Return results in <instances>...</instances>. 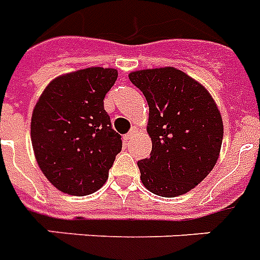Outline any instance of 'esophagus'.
Wrapping results in <instances>:
<instances>
[{
    "mask_svg": "<svg viewBox=\"0 0 260 260\" xmlns=\"http://www.w3.org/2000/svg\"><path fill=\"white\" fill-rule=\"evenodd\" d=\"M136 134H138V128H136V126H134V128H131L129 132H128V134L125 135V140H129V139H132Z\"/></svg>",
    "mask_w": 260,
    "mask_h": 260,
    "instance_id": "34e87169",
    "label": "esophagus"
}]
</instances>
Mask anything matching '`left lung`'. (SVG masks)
<instances>
[{
    "label": "left lung",
    "instance_id": "8db88e82",
    "mask_svg": "<svg viewBox=\"0 0 260 260\" xmlns=\"http://www.w3.org/2000/svg\"><path fill=\"white\" fill-rule=\"evenodd\" d=\"M129 81L150 106V158L139 160L140 179L151 193L177 197L212 171L222 143V118L213 98L174 67L131 73Z\"/></svg>",
    "mask_w": 260,
    "mask_h": 260
}]
</instances>
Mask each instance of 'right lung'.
<instances>
[{"label": "right lung", "instance_id": "obj_1", "mask_svg": "<svg viewBox=\"0 0 260 260\" xmlns=\"http://www.w3.org/2000/svg\"><path fill=\"white\" fill-rule=\"evenodd\" d=\"M116 79L114 69L78 70L54 79L35 106V156L47 179L63 193L97 191L121 151V136L104 109V98Z\"/></svg>", "mask_w": 260, "mask_h": 260}]
</instances>
